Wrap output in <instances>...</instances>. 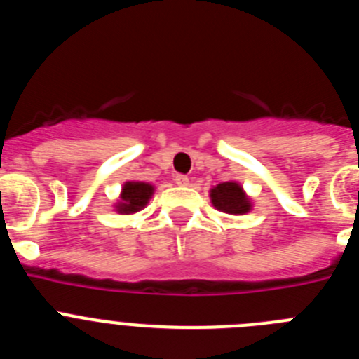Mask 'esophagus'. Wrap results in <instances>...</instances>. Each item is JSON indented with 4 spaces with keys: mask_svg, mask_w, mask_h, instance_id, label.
Returning a JSON list of instances; mask_svg holds the SVG:
<instances>
[{
    "mask_svg": "<svg viewBox=\"0 0 359 359\" xmlns=\"http://www.w3.org/2000/svg\"><path fill=\"white\" fill-rule=\"evenodd\" d=\"M176 183L180 187H187V185H189V177H187L185 174H177V176H176Z\"/></svg>",
    "mask_w": 359,
    "mask_h": 359,
    "instance_id": "34e87169",
    "label": "esophagus"
}]
</instances>
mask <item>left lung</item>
<instances>
[{
    "mask_svg": "<svg viewBox=\"0 0 359 359\" xmlns=\"http://www.w3.org/2000/svg\"><path fill=\"white\" fill-rule=\"evenodd\" d=\"M210 199L217 210L226 212V214L241 215L250 212L252 203L248 196L244 194L243 187L236 182H224L219 183L217 187L210 190Z\"/></svg>",
    "mask_w": 359,
    "mask_h": 359,
    "instance_id": "left-lung-1",
    "label": "left lung"
}]
</instances>
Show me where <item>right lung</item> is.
<instances>
[{
  "label": "right lung",
  "mask_w": 359,
  "mask_h": 359,
  "mask_svg": "<svg viewBox=\"0 0 359 359\" xmlns=\"http://www.w3.org/2000/svg\"><path fill=\"white\" fill-rule=\"evenodd\" d=\"M154 187L144 182H128L122 187L120 203L116 205V210L120 214H135L142 210L151 199Z\"/></svg>",
  "instance_id": "right-lung-1"
}]
</instances>
